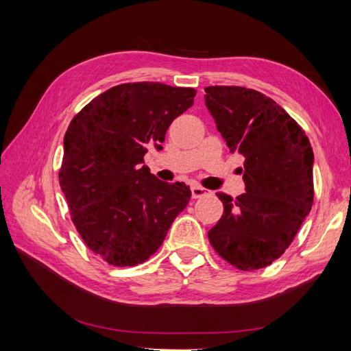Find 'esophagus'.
Returning a JSON list of instances; mask_svg holds the SVG:
<instances>
[{
    "label": "esophagus",
    "instance_id": "34e87169",
    "mask_svg": "<svg viewBox=\"0 0 351 351\" xmlns=\"http://www.w3.org/2000/svg\"><path fill=\"white\" fill-rule=\"evenodd\" d=\"M208 195V190L200 187V185H191V196L193 199H197V197H202Z\"/></svg>",
    "mask_w": 351,
    "mask_h": 351
}]
</instances>
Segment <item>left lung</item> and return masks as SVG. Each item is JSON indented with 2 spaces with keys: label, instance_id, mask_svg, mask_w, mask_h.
<instances>
[{
  "label": "left lung",
  "instance_id": "left-lung-1",
  "mask_svg": "<svg viewBox=\"0 0 351 351\" xmlns=\"http://www.w3.org/2000/svg\"><path fill=\"white\" fill-rule=\"evenodd\" d=\"M205 106L229 151L244 158L245 193L225 206L208 238L240 270H259L282 256L314 202V152L306 134L271 98L237 86L205 87Z\"/></svg>",
  "mask_w": 351,
  "mask_h": 351
}]
</instances>
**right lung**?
I'll list each match as a JSON object with an SVG mask.
<instances>
[{
    "label": "right lung",
    "instance_id": "right-lung-1",
    "mask_svg": "<svg viewBox=\"0 0 351 351\" xmlns=\"http://www.w3.org/2000/svg\"><path fill=\"white\" fill-rule=\"evenodd\" d=\"M195 96L191 87L121 84L72 119L58 180L78 234L106 263H145L187 206L189 185L160 181L143 158L149 146L161 151L170 123Z\"/></svg>",
    "mask_w": 351,
    "mask_h": 351
}]
</instances>
